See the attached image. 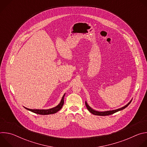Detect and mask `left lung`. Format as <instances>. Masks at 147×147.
<instances>
[{"mask_svg":"<svg viewBox=\"0 0 147 147\" xmlns=\"http://www.w3.org/2000/svg\"><path fill=\"white\" fill-rule=\"evenodd\" d=\"M131 100L128 104H127L126 105L123 107H122V108H119V109H116V110L109 111H106V112H98V111H96L92 109V108H91L89 107V105L87 104V103L86 102V107L87 108L88 110L91 113H92V114H94V115H98V116H108V115H110L113 114V113H116V112H118V111H121V110L125 109V108L129 106V105L131 103Z\"/></svg>","mask_w":147,"mask_h":147,"instance_id":"1","label":"left lung"}]
</instances>
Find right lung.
<instances>
[{
    "label": "right lung",
    "instance_id": "right-lung-1",
    "mask_svg": "<svg viewBox=\"0 0 147 147\" xmlns=\"http://www.w3.org/2000/svg\"><path fill=\"white\" fill-rule=\"evenodd\" d=\"M65 94H64V95L63 96L60 102V103L57 106H56L55 108H53L52 109H47V110H44V109H28L27 108H25L26 109H28L30 111H31L35 113L36 114H39V115H50V114H53L55 113L56 112H57L59 111H60L61 109V108H62L63 105L64 104V97H65Z\"/></svg>",
    "mask_w": 147,
    "mask_h": 147
}]
</instances>
